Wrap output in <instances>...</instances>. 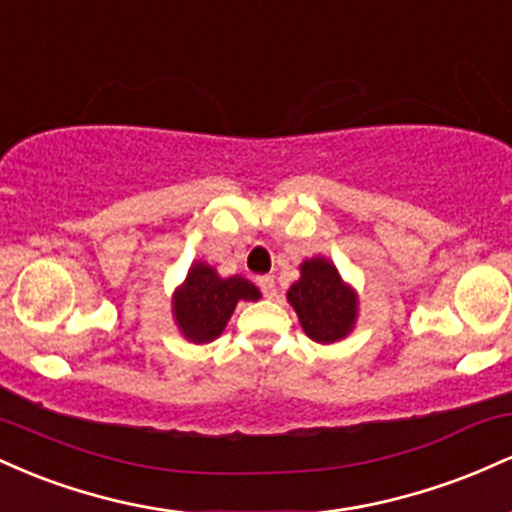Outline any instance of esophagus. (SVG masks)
Segmentation results:
<instances>
[{
  "instance_id": "obj_1",
  "label": "esophagus",
  "mask_w": 512,
  "mask_h": 512,
  "mask_svg": "<svg viewBox=\"0 0 512 512\" xmlns=\"http://www.w3.org/2000/svg\"><path fill=\"white\" fill-rule=\"evenodd\" d=\"M257 286H260V291L264 293L267 298H272L276 293V284H274V276L272 274H264L257 279Z\"/></svg>"
}]
</instances>
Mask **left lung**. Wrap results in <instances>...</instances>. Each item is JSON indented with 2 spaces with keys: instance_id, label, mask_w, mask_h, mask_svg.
Instances as JSON below:
<instances>
[{
  "instance_id": "obj_1",
  "label": "left lung",
  "mask_w": 512,
  "mask_h": 512,
  "mask_svg": "<svg viewBox=\"0 0 512 512\" xmlns=\"http://www.w3.org/2000/svg\"><path fill=\"white\" fill-rule=\"evenodd\" d=\"M289 303L296 308L305 334L320 344L346 337L356 320V296L342 284L330 262L305 260L301 279L289 289Z\"/></svg>"
}]
</instances>
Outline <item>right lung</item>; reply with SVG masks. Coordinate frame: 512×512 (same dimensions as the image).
Segmentation results:
<instances>
[{
    "label": "right lung",
    "instance_id": "1",
    "mask_svg": "<svg viewBox=\"0 0 512 512\" xmlns=\"http://www.w3.org/2000/svg\"><path fill=\"white\" fill-rule=\"evenodd\" d=\"M260 291L243 276L221 279L207 264H195L173 298L175 322L190 342L204 344L216 339L226 327L238 301H257Z\"/></svg>",
    "mask_w": 512,
    "mask_h": 512
}]
</instances>
